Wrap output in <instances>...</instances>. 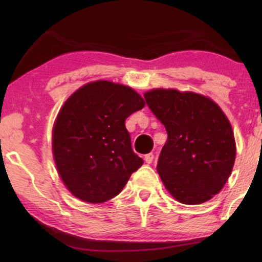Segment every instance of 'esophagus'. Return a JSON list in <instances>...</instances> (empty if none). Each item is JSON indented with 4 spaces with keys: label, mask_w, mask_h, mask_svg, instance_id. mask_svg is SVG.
<instances>
[{
    "label": "esophagus",
    "mask_w": 262,
    "mask_h": 262,
    "mask_svg": "<svg viewBox=\"0 0 262 262\" xmlns=\"http://www.w3.org/2000/svg\"><path fill=\"white\" fill-rule=\"evenodd\" d=\"M144 160H145V162L146 163H151L152 161H154V154L152 152H150V154H146L145 155V157H144Z\"/></svg>",
    "instance_id": "esophagus-1"
}]
</instances>
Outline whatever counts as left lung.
<instances>
[{"mask_svg":"<svg viewBox=\"0 0 262 262\" xmlns=\"http://www.w3.org/2000/svg\"><path fill=\"white\" fill-rule=\"evenodd\" d=\"M144 99L168 134L157 171L167 191L187 205L220 193L234 167L231 125L221 107L206 96L177 89H152Z\"/></svg>","mask_w":262,"mask_h":262,"instance_id":"8db88e82","label":"left lung"}]
</instances>
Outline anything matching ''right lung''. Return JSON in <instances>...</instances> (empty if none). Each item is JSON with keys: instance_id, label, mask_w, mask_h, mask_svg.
<instances>
[{"instance_id": "obj_1", "label": "right lung", "mask_w": 262, "mask_h": 262, "mask_svg": "<svg viewBox=\"0 0 262 262\" xmlns=\"http://www.w3.org/2000/svg\"><path fill=\"white\" fill-rule=\"evenodd\" d=\"M144 105L134 89L110 81L87 83L67 100L53 126L52 149L59 177L76 198L105 203L142 166L125 120Z\"/></svg>"}]
</instances>
